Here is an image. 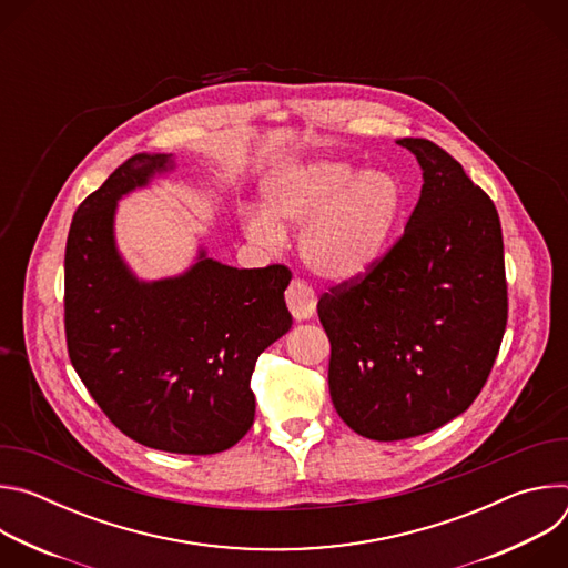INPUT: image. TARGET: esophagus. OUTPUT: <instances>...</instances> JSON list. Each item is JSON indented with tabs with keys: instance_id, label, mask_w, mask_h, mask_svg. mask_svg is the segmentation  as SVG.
I'll return each instance as SVG.
<instances>
[{
	"instance_id": "esophagus-1",
	"label": "esophagus",
	"mask_w": 568,
	"mask_h": 568,
	"mask_svg": "<svg viewBox=\"0 0 568 568\" xmlns=\"http://www.w3.org/2000/svg\"><path fill=\"white\" fill-rule=\"evenodd\" d=\"M285 301H287V307H290V312L296 321L310 318L316 310V294L303 281H292L290 283V287L285 292Z\"/></svg>"
}]
</instances>
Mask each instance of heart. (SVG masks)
I'll return each instance as SVG.
<instances>
[{"label":"heart","mask_w":568,"mask_h":568,"mask_svg":"<svg viewBox=\"0 0 568 568\" xmlns=\"http://www.w3.org/2000/svg\"><path fill=\"white\" fill-rule=\"evenodd\" d=\"M265 211H254L247 235L261 247L281 245V226H301L298 254L328 281H355L382 258L402 211L399 184L379 171L318 159L274 173L263 186Z\"/></svg>","instance_id":"1"}]
</instances>
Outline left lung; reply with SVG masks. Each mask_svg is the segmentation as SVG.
Segmentation results:
<instances>
[{
    "mask_svg": "<svg viewBox=\"0 0 568 568\" xmlns=\"http://www.w3.org/2000/svg\"><path fill=\"white\" fill-rule=\"evenodd\" d=\"M423 169L402 237L318 298L339 418L371 440H404L454 420L488 379L508 321L495 202L427 139H399Z\"/></svg>",
    "mask_w": 568,
    "mask_h": 568,
    "instance_id": "obj_1",
    "label": "left lung"
}]
</instances>
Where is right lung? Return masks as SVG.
I'll list each match as a JSON object with an SVG mask.
<instances>
[{"label": "right lung", "instance_id": "1", "mask_svg": "<svg viewBox=\"0 0 568 568\" xmlns=\"http://www.w3.org/2000/svg\"><path fill=\"white\" fill-rule=\"evenodd\" d=\"M173 171V154H134L78 206L64 250L69 359L128 438L171 454H217L254 425L258 355L292 328L285 265L235 270L206 258L139 281L114 240L116 202Z\"/></svg>", "mask_w": 568, "mask_h": 568}]
</instances>
